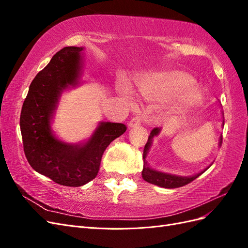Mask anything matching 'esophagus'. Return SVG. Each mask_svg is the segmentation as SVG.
<instances>
[{
  "label": "esophagus",
  "mask_w": 248,
  "mask_h": 248,
  "mask_svg": "<svg viewBox=\"0 0 248 248\" xmlns=\"http://www.w3.org/2000/svg\"><path fill=\"white\" fill-rule=\"evenodd\" d=\"M141 121H142L141 116H136L130 120V122L128 123V126L130 127V128H132V127H139L140 125Z\"/></svg>",
  "instance_id": "1"
}]
</instances>
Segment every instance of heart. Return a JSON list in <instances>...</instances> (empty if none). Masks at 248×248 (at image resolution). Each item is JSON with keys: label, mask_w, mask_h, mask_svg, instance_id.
<instances>
[{"label": "heart", "mask_w": 248, "mask_h": 248, "mask_svg": "<svg viewBox=\"0 0 248 248\" xmlns=\"http://www.w3.org/2000/svg\"><path fill=\"white\" fill-rule=\"evenodd\" d=\"M193 82L188 73L180 70L145 74L137 80V92L146 100L160 101L175 97L186 89L182 94V102L190 106L201 98L197 88H189Z\"/></svg>", "instance_id": "b5f03b06"}]
</instances>
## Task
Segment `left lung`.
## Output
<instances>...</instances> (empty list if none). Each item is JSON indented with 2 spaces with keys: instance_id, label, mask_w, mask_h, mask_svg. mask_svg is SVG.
<instances>
[{
  "instance_id": "8db88e82",
  "label": "left lung",
  "mask_w": 248,
  "mask_h": 248,
  "mask_svg": "<svg viewBox=\"0 0 248 248\" xmlns=\"http://www.w3.org/2000/svg\"><path fill=\"white\" fill-rule=\"evenodd\" d=\"M224 124V121H223ZM160 129L159 128H154L151 133H150V136L148 138V141L147 144L145 145L144 148V154H142V159H144V169H142L141 171V176L142 179L145 180V181L151 183V184H155V185H158L160 187H164V188H178V187H182L186 184H188L190 182H192L194 179H197L198 177H200L202 172L205 170H202L199 174L194 175L192 177H179V176H174V175H169V174H164V172H160V171H157L152 170L151 168H149L147 166V162H146V157L148 154V151L150 149V146H151V142H152V139L156 136H158ZM220 145L222 144V136L220 137Z\"/></svg>"
}]
</instances>
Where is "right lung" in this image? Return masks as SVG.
Segmentation results:
<instances>
[{"label":"right lung","mask_w":248,"mask_h":248,"mask_svg":"<svg viewBox=\"0 0 248 248\" xmlns=\"http://www.w3.org/2000/svg\"><path fill=\"white\" fill-rule=\"evenodd\" d=\"M82 47L67 46L52 57L30 86L22 104L20 131L28 162L36 171L64 186L78 187L93 180L102 154L126 131L122 123H101L86 144L68 145L50 131V118L62 90L74 85Z\"/></svg>","instance_id":"right-lung-1"}]
</instances>
